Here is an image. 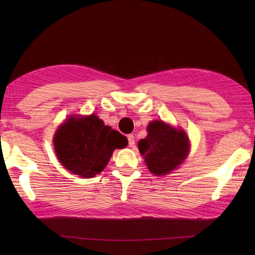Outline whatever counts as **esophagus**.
<instances>
[{"mask_svg":"<svg viewBox=\"0 0 255 255\" xmlns=\"http://www.w3.org/2000/svg\"><path fill=\"white\" fill-rule=\"evenodd\" d=\"M127 139H128L129 147H134V136H133V134H128Z\"/></svg>","mask_w":255,"mask_h":255,"instance_id":"34e87169","label":"esophagus"}]
</instances>
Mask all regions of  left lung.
Here are the masks:
<instances>
[{"label": "left lung", "mask_w": 255, "mask_h": 255, "mask_svg": "<svg viewBox=\"0 0 255 255\" xmlns=\"http://www.w3.org/2000/svg\"><path fill=\"white\" fill-rule=\"evenodd\" d=\"M138 148L150 172L154 175H165L185 160L189 144L183 130L153 121L148 126V136L139 140Z\"/></svg>", "instance_id": "obj_1"}]
</instances>
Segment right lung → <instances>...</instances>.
Segmentation results:
<instances>
[{"mask_svg":"<svg viewBox=\"0 0 255 255\" xmlns=\"http://www.w3.org/2000/svg\"><path fill=\"white\" fill-rule=\"evenodd\" d=\"M53 143L60 163L73 174L88 178L104 170L114 150L125 148L128 141L92 114L67 119L57 130Z\"/></svg>","mask_w":255,"mask_h":255,"instance_id":"add662e5","label":"right lung"}]
</instances>
